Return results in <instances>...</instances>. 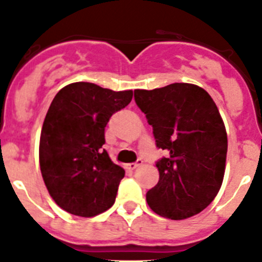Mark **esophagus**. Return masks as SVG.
Listing matches in <instances>:
<instances>
[{
  "label": "esophagus",
  "mask_w": 262,
  "mask_h": 262,
  "mask_svg": "<svg viewBox=\"0 0 262 262\" xmlns=\"http://www.w3.org/2000/svg\"><path fill=\"white\" fill-rule=\"evenodd\" d=\"M141 165H142V160H137L136 163H130V164L126 165V168H128V169H130V170H134L136 168L141 167Z\"/></svg>",
  "instance_id": "34e87169"
}]
</instances>
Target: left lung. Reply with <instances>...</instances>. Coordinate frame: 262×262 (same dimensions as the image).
<instances>
[{"instance_id": "obj_1", "label": "left lung", "mask_w": 262, "mask_h": 262, "mask_svg": "<svg viewBox=\"0 0 262 262\" xmlns=\"http://www.w3.org/2000/svg\"><path fill=\"white\" fill-rule=\"evenodd\" d=\"M134 99L152 126L159 182L146 194L159 216L183 220L200 213L222 185L227 136L219 108L202 88L174 82L154 90H134Z\"/></svg>"}]
</instances>
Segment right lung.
Masks as SVG:
<instances>
[{
  "mask_svg": "<svg viewBox=\"0 0 262 262\" xmlns=\"http://www.w3.org/2000/svg\"><path fill=\"white\" fill-rule=\"evenodd\" d=\"M133 98L92 82H73L54 97L40 138V168L49 194L68 213L93 217L111 208L125 170L110 159L104 128Z\"/></svg>",
  "mask_w": 262,
  "mask_h": 262,
  "instance_id": "add662e5",
  "label": "right lung"
}]
</instances>
